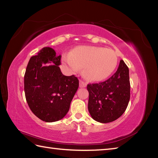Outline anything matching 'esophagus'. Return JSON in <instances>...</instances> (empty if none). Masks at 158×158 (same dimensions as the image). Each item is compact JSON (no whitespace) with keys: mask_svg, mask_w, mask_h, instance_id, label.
Returning a JSON list of instances; mask_svg holds the SVG:
<instances>
[{"mask_svg":"<svg viewBox=\"0 0 158 158\" xmlns=\"http://www.w3.org/2000/svg\"><path fill=\"white\" fill-rule=\"evenodd\" d=\"M87 84L82 80H79V87L80 88H85L86 87Z\"/></svg>","mask_w":158,"mask_h":158,"instance_id":"1","label":"esophagus"}]
</instances>
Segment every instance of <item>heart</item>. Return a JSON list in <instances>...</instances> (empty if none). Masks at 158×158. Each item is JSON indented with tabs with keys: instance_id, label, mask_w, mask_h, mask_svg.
Returning <instances> with one entry per match:
<instances>
[{
	"instance_id": "b5f03b06",
	"label": "heart",
	"mask_w": 158,
	"mask_h": 158,
	"mask_svg": "<svg viewBox=\"0 0 158 158\" xmlns=\"http://www.w3.org/2000/svg\"><path fill=\"white\" fill-rule=\"evenodd\" d=\"M63 63L69 71L84 68V77L90 81H100L109 77L118 65V56L111 49L93 46H79L69 55L64 56Z\"/></svg>"
}]
</instances>
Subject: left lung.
<instances>
[{"label": "left lung", "mask_w": 158, "mask_h": 158, "mask_svg": "<svg viewBox=\"0 0 158 158\" xmlns=\"http://www.w3.org/2000/svg\"><path fill=\"white\" fill-rule=\"evenodd\" d=\"M88 109L95 121L106 123L121 117L129 103V69L121 60L117 71L106 81L87 85Z\"/></svg>", "instance_id": "1"}]
</instances>
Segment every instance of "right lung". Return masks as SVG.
Here are the masks:
<instances>
[{"mask_svg": "<svg viewBox=\"0 0 158 158\" xmlns=\"http://www.w3.org/2000/svg\"><path fill=\"white\" fill-rule=\"evenodd\" d=\"M56 54L52 48L44 47L31 58L24 75V92L29 107L37 118L49 123L65 116L79 87L77 77L61 73V56Z\"/></svg>", "mask_w": 158, "mask_h": 158, "instance_id": "obj_1", "label": "right lung"}]
</instances>
